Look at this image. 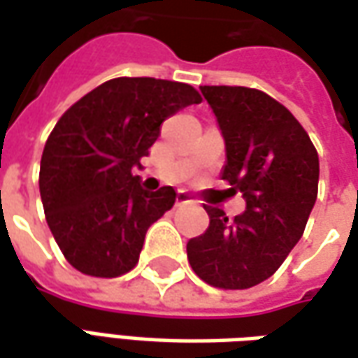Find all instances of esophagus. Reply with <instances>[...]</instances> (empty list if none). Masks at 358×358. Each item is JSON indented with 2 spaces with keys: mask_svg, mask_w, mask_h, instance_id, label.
Masks as SVG:
<instances>
[{
  "mask_svg": "<svg viewBox=\"0 0 358 358\" xmlns=\"http://www.w3.org/2000/svg\"><path fill=\"white\" fill-rule=\"evenodd\" d=\"M193 203V196L187 193V191H179L177 193V204H189Z\"/></svg>",
  "mask_w": 358,
  "mask_h": 358,
  "instance_id": "obj_1",
  "label": "esophagus"
}]
</instances>
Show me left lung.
Masks as SVG:
<instances>
[{
	"label": "left lung",
	"instance_id": "left-lung-1",
	"mask_svg": "<svg viewBox=\"0 0 358 358\" xmlns=\"http://www.w3.org/2000/svg\"><path fill=\"white\" fill-rule=\"evenodd\" d=\"M226 142L222 179L245 210L228 218L204 204L210 224L187 243L193 271L210 287L243 290L267 280L302 238L314 208L320 159L292 113L251 87L203 85Z\"/></svg>",
	"mask_w": 358,
	"mask_h": 358
}]
</instances>
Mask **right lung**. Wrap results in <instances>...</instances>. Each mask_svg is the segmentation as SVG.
<instances>
[{
    "label": "right lung",
    "instance_id": "add662e5",
    "mask_svg": "<svg viewBox=\"0 0 358 358\" xmlns=\"http://www.w3.org/2000/svg\"><path fill=\"white\" fill-rule=\"evenodd\" d=\"M201 101L181 81L115 78L62 115L44 144L38 187L48 228L71 267L101 278L136 267L148 228L177 193L144 191L132 171L165 118Z\"/></svg>",
    "mask_w": 358,
    "mask_h": 358
}]
</instances>
